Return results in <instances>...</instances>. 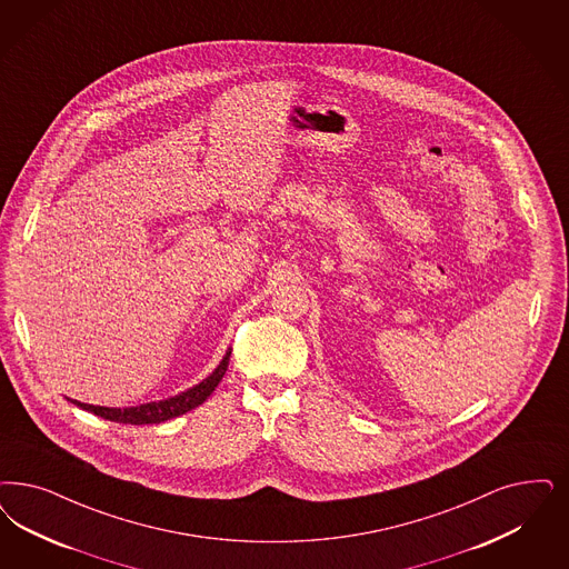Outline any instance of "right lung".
Wrapping results in <instances>:
<instances>
[{
  "instance_id": "obj_1",
  "label": "right lung",
  "mask_w": 569,
  "mask_h": 569,
  "mask_svg": "<svg viewBox=\"0 0 569 569\" xmlns=\"http://www.w3.org/2000/svg\"><path fill=\"white\" fill-rule=\"evenodd\" d=\"M229 357H231V349L227 351L224 359L220 361V366L203 382H199L193 389L180 392L177 397H170L166 401H153V403H144V406H137V408H123V410H119V408H100V406L79 403V401H73V403L79 406L81 410L97 413L100 418L111 420V422H121V425H157V422L177 418L180 413L191 412V410H196L197 406H201L212 395V391L218 387V382L222 380V376L227 372Z\"/></svg>"
}]
</instances>
